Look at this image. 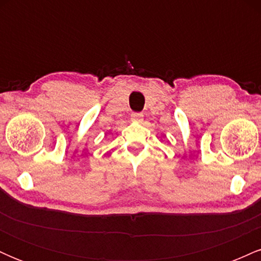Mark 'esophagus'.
<instances>
[{
    "instance_id": "esophagus-1",
    "label": "esophagus",
    "mask_w": 261,
    "mask_h": 261,
    "mask_svg": "<svg viewBox=\"0 0 261 261\" xmlns=\"http://www.w3.org/2000/svg\"><path fill=\"white\" fill-rule=\"evenodd\" d=\"M142 119H143V114L142 113H133V114H131V120H133V121L140 122V121H142Z\"/></svg>"
}]
</instances>
